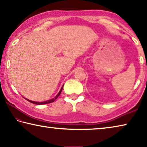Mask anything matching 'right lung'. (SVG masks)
<instances>
[{
	"label": "right lung",
	"mask_w": 147,
	"mask_h": 147,
	"mask_svg": "<svg viewBox=\"0 0 147 147\" xmlns=\"http://www.w3.org/2000/svg\"><path fill=\"white\" fill-rule=\"evenodd\" d=\"M63 86L61 87V89L60 90H59V93L57 94V95L55 96V97H54V98H52V99H51V100H46V101H43V102H36V101H32V100H28V99H27V98H24L26 99V100H27L28 101H29L30 102H31V103H33V104H38V105H42V104H49V103H51V102H53L56 100V99L58 97V96H59V94H60V93H61V91H62V89H63Z\"/></svg>",
	"instance_id": "obj_1"
}]
</instances>
